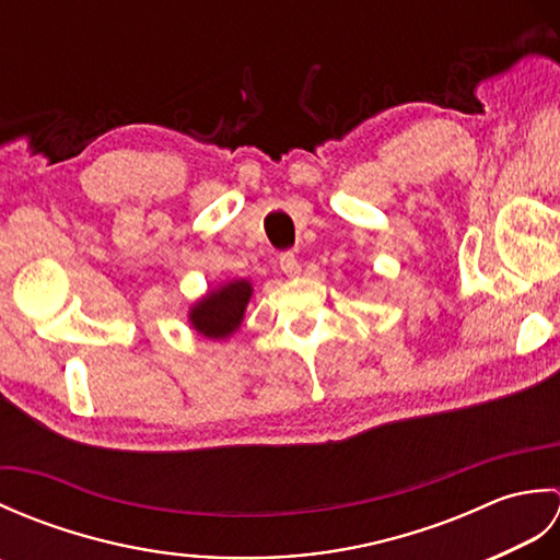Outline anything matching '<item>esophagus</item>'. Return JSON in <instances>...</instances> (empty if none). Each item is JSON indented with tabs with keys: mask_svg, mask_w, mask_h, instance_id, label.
Listing matches in <instances>:
<instances>
[{
	"mask_svg": "<svg viewBox=\"0 0 560 560\" xmlns=\"http://www.w3.org/2000/svg\"><path fill=\"white\" fill-rule=\"evenodd\" d=\"M279 265H281V271L287 273V277H299V273H301L299 257H295L293 253H281L279 255Z\"/></svg>",
	"mask_w": 560,
	"mask_h": 560,
	"instance_id": "obj_1",
	"label": "esophagus"
}]
</instances>
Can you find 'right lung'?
Instances as JSON below:
<instances>
[{"label":"right lung","mask_w":560,"mask_h":560,"mask_svg":"<svg viewBox=\"0 0 560 560\" xmlns=\"http://www.w3.org/2000/svg\"><path fill=\"white\" fill-rule=\"evenodd\" d=\"M249 295H253V283L247 279L223 283L189 307V325L207 339L231 337L243 323Z\"/></svg>","instance_id":"add662e5"}]
</instances>
